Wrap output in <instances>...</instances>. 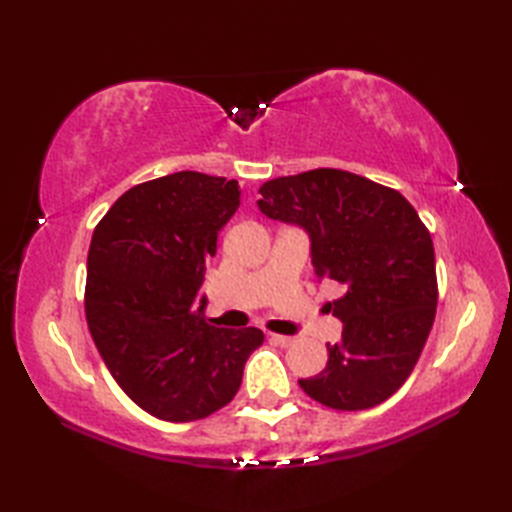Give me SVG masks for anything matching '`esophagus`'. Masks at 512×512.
<instances>
[{
	"label": "esophagus",
	"mask_w": 512,
	"mask_h": 512,
	"mask_svg": "<svg viewBox=\"0 0 512 512\" xmlns=\"http://www.w3.org/2000/svg\"><path fill=\"white\" fill-rule=\"evenodd\" d=\"M270 341H275L277 345H281V347H288V345H292L295 343L297 339L295 336H284V334H270Z\"/></svg>",
	"instance_id": "obj_1"
}]
</instances>
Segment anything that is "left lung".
Returning <instances> with one entry per match:
<instances>
[{"mask_svg":"<svg viewBox=\"0 0 512 512\" xmlns=\"http://www.w3.org/2000/svg\"><path fill=\"white\" fill-rule=\"evenodd\" d=\"M259 193L266 217L308 233L314 275L343 286L330 303L341 341L328 343V365L301 389L332 409L380 405L409 378L436 319L427 226L398 191L341 169L268 180Z\"/></svg>","mask_w":512,"mask_h":512,"instance_id":"1","label":"left lung"}]
</instances>
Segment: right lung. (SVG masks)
<instances>
[{"instance_id":"obj_1","label":"right lung","mask_w":512,"mask_h":512,"mask_svg":"<svg viewBox=\"0 0 512 512\" xmlns=\"http://www.w3.org/2000/svg\"><path fill=\"white\" fill-rule=\"evenodd\" d=\"M237 206V180L178 171L136 184L94 228L90 334L116 383L160 420L191 422L228 405L264 343L262 330L204 319L206 264Z\"/></svg>"}]
</instances>
